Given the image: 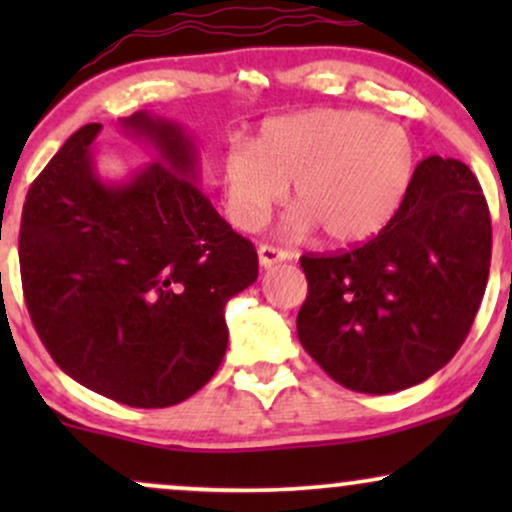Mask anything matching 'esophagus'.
<instances>
[{"label":"esophagus","mask_w":512,"mask_h":512,"mask_svg":"<svg viewBox=\"0 0 512 512\" xmlns=\"http://www.w3.org/2000/svg\"><path fill=\"white\" fill-rule=\"evenodd\" d=\"M257 255H260V264L264 269L267 267H274L276 262H284L289 260V250H281V248H274V245H260L257 248Z\"/></svg>","instance_id":"obj_1"}]
</instances>
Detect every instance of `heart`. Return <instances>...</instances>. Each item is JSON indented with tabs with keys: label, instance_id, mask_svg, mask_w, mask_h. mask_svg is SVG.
I'll list each match as a JSON object with an SVG mask.
<instances>
[{
	"label": "heart",
	"instance_id": "obj_1",
	"mask_svg": "<svg viewBox=\"0 0 512 512\" xmlns=\"http://www.w3.org/2000/svg\"><path fill=\"white\" fill-rule=\"evenodd\" d=\"M419 166L404 127L368 110L322 108L276 117L255 144L233 139L221 156L231 221L257 231L286 195L296 233L322 228L337 245L366 243L397 216Z\"/></svg>",
	"mask_w": 512,
	"mask_h": 512
}]
</instances>
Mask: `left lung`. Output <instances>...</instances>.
I'll use <instances>...</instances> for the list:
<instances>
[{
    "label": "left lung",
    "instance_id": "8db88e82",
    "mask_svg": "<svg viewBox=\"0 0 512 512\" xmlns=\"http://www.w3.org/2000/svg\"><path fill=\"white\" fill-rule=\"evenodd\" d=\"M301 267L303 349L339 385L390 395L431 378L472 330L491 267L489 204L462 161L428 156L378 236L305 252Z\"/></svg>",
    "mask_w": 512,
    "mask_h": 512
}]
</instances>
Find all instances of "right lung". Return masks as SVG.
Segmentation results:
<instances>
[{
	"label": "right lung",
	"instance_id": "add662e5",
	"mask_svg": "<svg viewBox=\"0 0 512 512\" xmlns=\"http://www.w3.org/2000/svg\"><path fill=\"white\" fill-rule=\"evenodd\" d=\"M158 151L125 185L93 168L101 125L81 127L26 195L23 298L64 373L127 407H173L204 387L228 346L223 308L257 279V252L197 187L178 122L122 120Z\"/></svg>",
	"mask_w": 512,
	"mask_h": 512
}]
</instances>
